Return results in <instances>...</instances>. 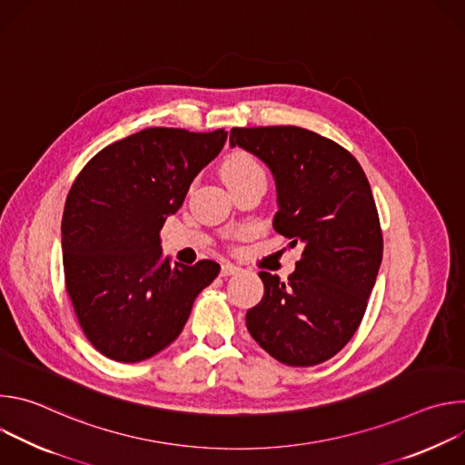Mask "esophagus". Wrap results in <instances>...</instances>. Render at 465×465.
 <instances>
[{
    "label": "esophagus",
    "mask_w": 465,
    "mask_h": 465,
    "mask_svg": "<svg viewBox=\"0 0 465 465\" xmlns=\"http://www.w3.org/2000/svg\"><path fill=\"white\" fill-rule=\"evenodd\" d=\"M239 272H241V269L237 267V264H232V262H224L223 269H221V276H224V278L239 274Z\"/></svg>",
    "instance_id": "1"
}]
</instances>
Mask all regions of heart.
<instances>
[{
    "mask_svg": "<svg viewBox=\"0 0 465 465\" xmlns=\"http://www.w3.org/2000/svg\"><path fill=\"white\" fill-rule=\"evenodd\" d=\"M261 165L257 163V160L248 154V153H242V151H237L233 154H230L223 167H221V174L224 178L226 183L230 182H235V180H241L244 176H250V174H255V173H261Z\"/></svg>",
    "mask_w": 465,
    "mask_h": 465,
    "instance_id": "heart-1",
    "label": "heart"
}]
</instances>
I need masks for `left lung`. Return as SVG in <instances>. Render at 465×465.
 Returning <instances> with one entry per match:
<instances>
[{"label": "left lung", "instance_id": "obj_1", "mask_svg": "<svg viewBox=\"0 0 465 465\" xmlns=\"http://www.w3.org/2000/svg\"><path fill=\"white\" fill-rule=\"evenodd\" d=\"M230 145L267 163L278 193L274 230L303 246L287 282L259 272L264 294L246 327L276 361L320 364L355 335L381 267L370 182L344 147L300 126L232 128Z\"/></svg>", "mask_w": 465, "mask_h": 465}]
</instances>
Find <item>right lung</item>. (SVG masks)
Wrapping results in <instances>:
<instances>
[{
  "label": "right lung",
  "mask_w": 465,
  "mask_h": 465,
  "mask_svg": "<svg viewBox=\"0 0 465 465\" xmlns=\"http://www.w3.org/2000/svg\"><path fill=\"white\" fill-rule=\"evenodd\" d=\"M228 132L145 128L97 153L74 182L62 215L65 291L92 346L117 362L167 348L193 302L219 274L162 253L160 230Z\"/></svg>",
  "instance_id": "add662e5"
}]
</instances>
